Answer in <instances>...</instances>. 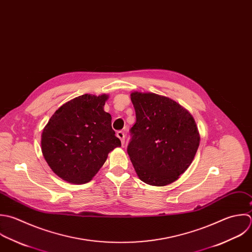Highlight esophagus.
<instances>
[{"mask_svg": "<svg viewBox=\"0 0 252 252\" xmlns=\"http://www.w3.org/2000/svg\"><path fill=\"white\" fill-rule=\"evenodd\" d=\"M117 136L121 139V141H122V144L124 145L125 144V139H126V136H125V132L124 131H122V130H120V131H118L117 132Z\"/></svg>", "mask_w": 252, "mask_h": 252, "instance_id": "esophagus-1", "label": "esophagus"}]
</instances>
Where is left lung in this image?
<instances>
[{"label":"left lung","instance_id":"1","mask_svg":"<svg viewBox=\"0 0 252 252\" xmlns=\"http://www.w3.org/2000/svg\"><path fill=\"white\" fill-rule=\"evenodd\" d=\"M136 122L127 153L138 178L164 187L177 181L192 163L200 136L194 119L174 100L155 93L132 92Z\"/></svg>","mask_w":252,"mask_h":252}]
</instances>
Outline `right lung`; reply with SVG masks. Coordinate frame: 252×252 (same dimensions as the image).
<instances>
[{"mask_svg": "<svg viewBox=\"0 0 252 252\" xmlns=\"http://www.w3.org/2000/svg\"><path fill=\"white\" fill-rule=\"evenodd\" d=\"M108 95L84 94L61 106L43 129L41 148L52 171L71 184H86L108 154L121 146L104 111Z\"/></svg>", "mask_w": 252, "mask_h": 252, "instance_id": "obj_1", "label": "right lung"}]
</instances>
